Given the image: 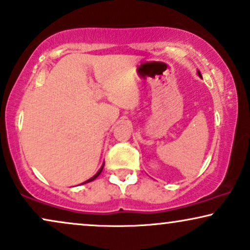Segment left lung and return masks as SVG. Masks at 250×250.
Returning a JSON list of instances; mask_svg holds the SVG:
<instances>
[{"instance_id":"1","label":"left lung","mask_w":250,"mask_h":250,"mask_svg":"<svg viewBox=\"0 0 250 250\" xmlns=\"http://www.w3.org/2000/svg\"><path fill=\"white\" fill-rule=\"evenodd\" d=\"M198 76L201 77V74H200V72H199V71H198Z\"/></svg>"}]
</instances>
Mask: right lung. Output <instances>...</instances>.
I'll use <instances>...</instances> for the list:
<instances>
[{"instance_id":"obj_1","label":"right lung","mask_w":250,"mask_h":250,"mask_svg":"<svg viewBox=\"0 0 250 250\" xmlns=\"http://www.w3.org/2000/svg\"><path fill=\"white\" fill-rule=\"evenodd\" d=\"M104 164H102V167H100V170H99V171H98V172H96V173L94 174V176H93V177H92V178H89L88 180H86V182H85V183H83V184H86V183H89V182H92V180H94V179L96 178V177H98V176H99V174H100V173H101V171H102V169H104Z\"/></svg>"}]
</instances>
